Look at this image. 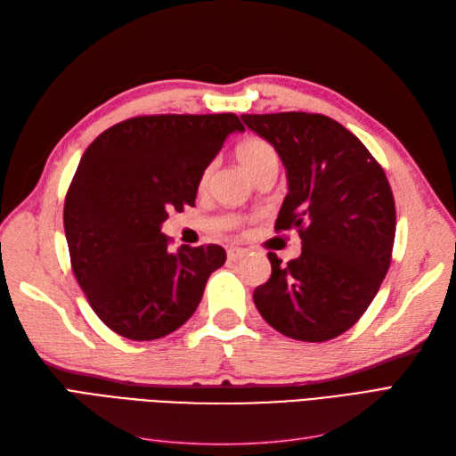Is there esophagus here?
Listing matches in <instances>:
<instances>
[{"label": "esophagus", "instance_id": "esophagus-1", "mask_svg": "<svg viewBox=\"0 0 456 456\" xmlns=\"http://www.w3.org/2000/svg\"><path fill=\"white\" fill-rule=\"evenodd\" d=\"M245 255H247V251L241 249V247H230V249H228V258L233 260V262L241 260Z\"/></svg>", "mask_w": 456, "mask_h": 456}]
</instances>
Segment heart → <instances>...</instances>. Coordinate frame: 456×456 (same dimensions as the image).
<instances>
[{
    "label": "heart",
    "mask_w": 456,
    "mask_h": 456,
    "mask_svg": "<svg viewBox=\"0 0 456 456\" xmlns=\"http://www.w3.org/2000/svg\"><path fill=\"white\" fill-rule=\"evenodd\" d=\"M238 159L249 176L266 167H278V154L273 146L262 139L245 141L238 148Z\"/></svg>",
    "instance_id": "1"
}]
</instances>
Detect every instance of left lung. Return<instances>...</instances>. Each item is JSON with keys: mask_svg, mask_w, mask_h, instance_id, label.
<instances>
[{"mask_svg": "<svg viewBox=\"0 0 456 456\" xmlns=\"http://www.w3.org/2000/svg\"><path fill=\"white\" fill-rule=\"evenodd\" d=\"M247 129L268 141L285 167L287 196L275 230L295 228L298 258L255 289L260 315L281 335L306 342L348 330L379 293L395 236L394 196L363 142L322 114H243Z\"/></svg>", "mask_w": 456, "mask_h": 456, "instance_id": "1", "label": "left lung"}]
</instances>
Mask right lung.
Listing matches in <instances>:
<instances>
[{"instance_id": "obj_1", "label": "right lung", "mask_w": 456, "mask_h": 456, "mask_svg": "<svg viewBox=\"0 0 456 456\" xmlns=\"http://www.w3.org/2000/svg\"><path fill=\"white\" fill-rule=\"evenodd\" d=\"M238 116H141L106 129L81 156L64 201L72 270L94 314L114 333L156 340L196 312L220 245L167 249L169 211L194 205L209 163Z\"/></svg>"}]
</instances>
